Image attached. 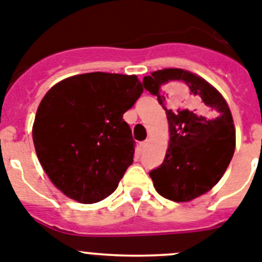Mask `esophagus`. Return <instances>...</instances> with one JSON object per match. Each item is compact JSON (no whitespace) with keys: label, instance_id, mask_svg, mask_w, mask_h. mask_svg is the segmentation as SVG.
Masks as SVG:
<instances>
[{"label":"esophagus","instance_id":"esophagus-1","mask_svg":"<svg viewBox=\"0 0 262 262\" xmlns=\"http://www.w3.org/2000/svg\"><path fill=\"white\" fill-rule=\"evenodd\" d=\"M148 145V141H143V142H141L140 143V148H141V151H142V150H145L146 148V146Z\"/></svg>","mask_w":262,"mask_h":262}]
</instances>
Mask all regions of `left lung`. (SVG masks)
<instances>
[{
	"instance_id": "obj_1",
	"label": "left lung",
	"mask_w": 262,
	"mask_h": 262,
	"mask_svg": "<svg viewBox=\"0 0 262 262\" xmlns=\"http://www.w3.org/2000/svg\"><path fill=\"white\" fill-rule=\"evenodd\" d=\"M143 87L168 120L166 157L150 172L154 188L171 201H192L221 180L232 159L236 137L230 107L213 84L184 69L152 72Z\"/></svg>"
}]
</instances>
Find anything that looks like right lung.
<instances>
[{
	"instance_id": "obj_1",
	"label": "right lung",
	"mask_w": 262,
	"mask_h": 262,
	"mask_svg": "<svg viewBox=\"0 0 262 262\" xmlns=\"http://www.w3.org/2000/svg\"><path fill=\"white\" fill-rule=\"evenodd\" d=\"M142 93L137 75L103 72L73 75L49 89L37 107L32 140L60 192L95 204L116 190L134 154L122 115Z\"/></svg>"
}]
</instances>
